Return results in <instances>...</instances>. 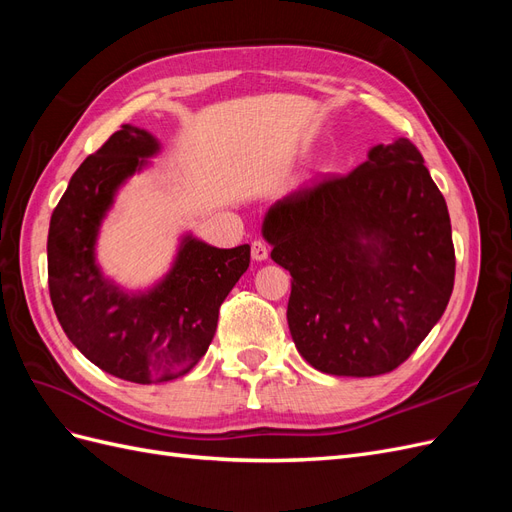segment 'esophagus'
<instances>
[{
  "mask_svg": "<svg viewBox=\"0 0 512 512\" xmlns=\"http://www.w3.org/2000/svg\"><path fill=\"white\" fill-rule=\"evenodd\" d=\"M252 258L256 260V262H262V260H267L269 258V247L262 243V241H254L252 243Z\"/></svg>",
  "mask_w": 512,
  "mask_h": 512,
  "instance_id": "1",
  "label": "esophagus"
}]
</instances>
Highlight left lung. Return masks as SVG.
I'll return each instance as SVG.
<instances>
[{"label": "left lung", "mask_w": 512, "mask_h": 512, "mask_svg": "<svg viewBox=\"0 0 512 512\" xmlns=\"http://www.w3.org/2000/svg\"><path fill=\"white\" fill-rule=\"evenodd\" d=\"M423 162L408 138H395L346 177L309 179L265 213L271 258L292 275V342L322 374L393 371L444 314L453 232Z\"/></svg>", "instance_id": "1"}]
</instances>
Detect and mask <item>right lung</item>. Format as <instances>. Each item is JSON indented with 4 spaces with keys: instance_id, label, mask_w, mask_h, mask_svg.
Wrapping results in <instances>:
<instances>
[{
    "instance_id": "right-lung-1",
    "label": "right lung",
    "mask_w": 512,
    "mask_h": 512,
    "mask_svg": "<svg viewBox=\"0 0 512 512\" xmlns=\"http://www.w3.org/2000/svg\"><path fill=\"white\" fill-rule=\"evenodd\" d=\"M162 151L160 138L126 123L72 175L51 215L49 290L61 329L83 356L115 378L175 380L203 359L220 305L250 267V245L222 250L183 232L170 269L128 290L98 262V239L119 190Z\"/></svg>"
}]
</instances>
